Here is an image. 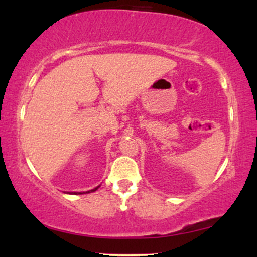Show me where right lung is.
I'll return each mask as SVG.
<instances>
[{
  "label": "right lung",
  "instance_id": "right-lung-1",
  "mask_svg": "<svg viewBox=\"0 0 257 257\" xmlns=\"http://www.w3.org/2000/svg\"><path fill=\"white\" fill-rule=\"evenodd\" d=\"M98 188H99V186H98V187H95V188H93V190H90V191H87V192H85V193H90V192H94V191H96V190H98ZM73 194H83L84 192H72Z\"/></svg>",
  "mask_w": 257,
  "mask_h": 257
}]
</instances>
